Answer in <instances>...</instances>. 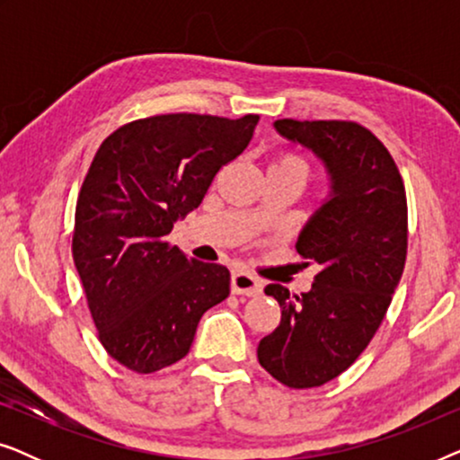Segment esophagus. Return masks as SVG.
<instances>
[{
  "label": "esophagus",
  "mask_w": 460,
  "mask_h": 460,
  "mask_svg": "<svg viewBox=\"0 0 460 460\" xmlns=\"http://www.w3.org/2000/svg\"><path fill=\"white\" fill-rule=\"evenodd\" d=\"M232 293L234 295H247V297H253V295H260L261 288H263V282L260 279H255L253 274L249 272H243V270H238V272L232 274Z\"/></svg>",
  "instance_id": "34e87169"
}]
</instances>
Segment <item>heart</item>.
Returning a JSON list of instances; mask_svg holds the SVG:
<instances>
[{"mask_svg":"<svg viewBox=\"0 0 460 460\" xmlns=\"http://www.w3.org/2000/svg\"><path fill=\"white\" fill-rule=\"evenodd\" d=\"M272 167H288V169H295V172H299L301 175H304V178H305V172H307L305 161L299 159L297 155H285V156H280V159L276 161Z\"/></svg>","mask_w":460,"mask_h":460,"instance_id":"obj_1","label":"heart"}]
</instances>
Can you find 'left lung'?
<instances>
[{
    "label": "left lung",
    "mask_w": 460,
    "mask_h": 460,
    "mask_svg": "<svg viewBox=\"0 0 460 460\" xmlns=\"http://www.w3.org/2000/svg\"><path fill=\"white\" fill-rule=\"evenodd\" d=\"M274 129L323 161L331 192L295 244L320 272L301 295L266 287L282 316L257 345V360L282 385L320 387L356 362L392 304L408 247L404 181L362 125L280 119Z\"/></svg>",
    "instance_id": "obj_1"
}]
</instances>
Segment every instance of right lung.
<instances>
[{
    "instance_id": "right-lung-1",
    "label": "right lung",
    "mask_w": 460,
    "mask_h": 460,
    "mask_svg": "<svg viewBox=\"0 0 460 460\" xmlns=\"http://www.w3.org/2000/svg\"><path fill=\"white\" fill-rule=\"evenodd\" d=\"M257 115H156L106 137L75 209L73 260L100 343L140 375L181 360L199 320L230 295L219 263L167 243L213 178L253 137Z\"/></svg>"
}]
</instances>
